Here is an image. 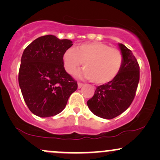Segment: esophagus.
Wrapping results in <instances>:
<instances>
[{"label": "esophagus", "mask_w": 160, "mask_h": 160, "mask_svg": "<svg viewBox=\"0 0 160 160\" xmlns=\"http://www.w3.org/2000/svg\"><path fill=\"white\" fill-rule=\"evenodd\" d=\"M84 84L83 83H82V82H78V88L79 89H80V88H81L82 86H83Z\"/></svg>", "instance_id": "1"}]
</instances>
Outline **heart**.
Segmentation results:
<instances>
[{
    "instance_id": "1",
    "label": "heart",
    "mask_w": 160,
    "mask_h": 160,
    "mask_svg": "<svg viewBox=\"0 0 160 160\" xmlns=\"http://www.w3.org/2000/svg\"><path fill=\"white\" fill-rule=\"evenodd\" d=\"M81 74L96 84L111 81L120 73L122 56L119 49L102 42H89L67 49L63 54L65 68L70 74L82 65Z\"/></svg>"
}]
</instances>
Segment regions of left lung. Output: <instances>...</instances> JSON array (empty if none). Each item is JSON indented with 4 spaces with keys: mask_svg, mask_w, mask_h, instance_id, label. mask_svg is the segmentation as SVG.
Segmentation results:
<instances>
[{
    "mask_svg": "<svg viewBox=\"0 0 160 160\" xmlns=\"http://www.w3.org/2000/svg\"><path fill=\"white\" fill-rule=\"evenodd\" d=\"M119 47L122 56L120 73L111 81L97 86L93 97L87 102L95 115L107 120L120 115L129 107L140 78V68L133 53L122 43Z\"/></svg>",
    "mask_w": 160,
    "mask_h": 160,
    "instance_id": "left-lung-1",
    "label": "left lung"
}]
</instances>
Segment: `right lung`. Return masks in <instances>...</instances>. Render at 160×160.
Here are the masks:
<instances>
[{"instance_id": "right-lung-1", "label": "right lung", "mask_w": 160, "mask_h": 160, "mask_svg": "<svg viewBox=\"0 0 160 160\" xmlns=\"http://www.w3.org/2000/svg\"><path fill=\"white\" fill-rule=\"evenodd\" d=\"M73 45L54 35L37 38L25 49L21 58L19 84L28 108L40 117L61 113L78 82L65 71L63 54Z\"/></svg>"}]
</instances>
